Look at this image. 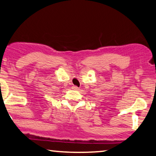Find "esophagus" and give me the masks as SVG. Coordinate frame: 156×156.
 Returning a JSON list of instances; mask_svg holds the SVG:
<instances>
[{
    "instance_id": "34e87169",
    "label": "esophagus",
    "mask_w": 156,
    "mask_h": 156,
    "mask_svg": "<svg viewBox=\"0 0 156 156\" xmlns=\"http://www.w3.org/2000/svg\"><path fill=\"white\" fill-rule=\"evenodd\" d=\"M72 89H73V90H79V88L77 87V86H73Z\"/></svg>"
}]
</instances>
